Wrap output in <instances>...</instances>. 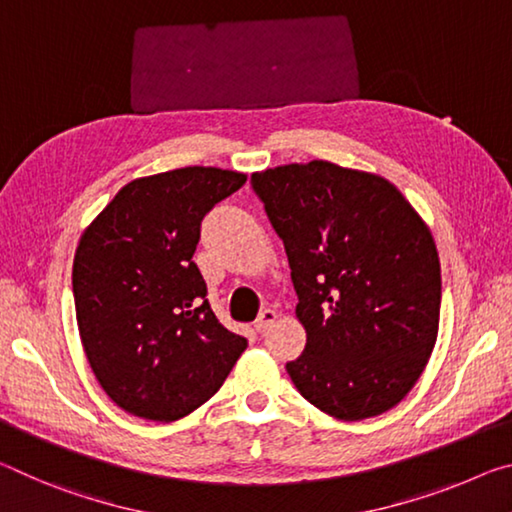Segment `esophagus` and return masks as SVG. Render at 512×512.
Here are the masks:
<instances>
[{
	"label": "esophagus",
	"instance_id": "obj_1",
	"mask_svg": "<svg viewBox=\"0 0 512 512\" xmlns=\"http://www.w3.org/2000/svg\"><path fill=\"white\" fill-rule=\"evenodd\" d=\"M276 320H279V313L272 311V308H265V311H261V315L256 317L254 329H256L258 333H265L267 329H270V326H274Z\"/></svg>",
	"mask_w": 512,
	"mask_h": 512
}]
</instances>
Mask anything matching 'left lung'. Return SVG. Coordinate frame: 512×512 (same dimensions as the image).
<instances>
[{"label": "left lung", "mask_w": 512, "mask_h": 512, "mask_svg": "<svg viewBox=\"0 0 512 512\" xmlns=\"http://www.w3.org/2000/svg\"><path fill=\"white\" fill-rule=\"evenodd\" d=\"M286 247L306 349L286 370L342 422L388 413L438 340L440 258L429 224L379 174L329 161L254 172Z\"/></svg>", "instance_id": "obj_1"}]
</instances>
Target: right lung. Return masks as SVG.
Instances as JSON below:
<instances>
[{"label":"right lung","instance_id":"1","mask_svg":"<svg viewBox=\"0 0 512 512\" xmlns=\"http://www.w3.org/2000/svg\"><path fill=\"white\" fill-rule=\"evenodd\" d=\"M245 181L201 165L133 179L81 233L72 265L81 345L99 385L129 415H190L247 349L217 322L192 263L204 215Z\"/></svg>","mask_w":512,"mask_h":512}]
</instances>
